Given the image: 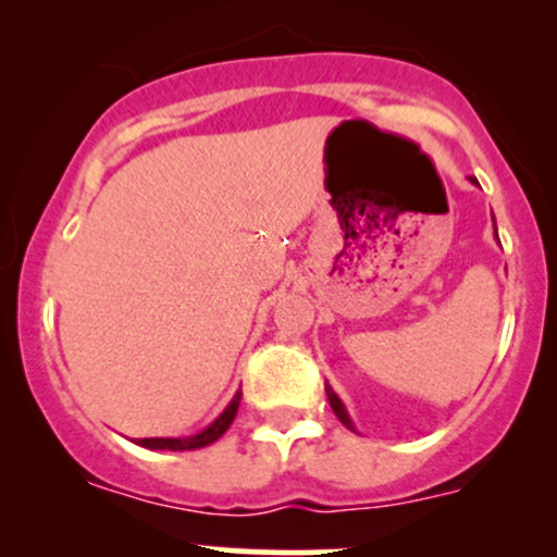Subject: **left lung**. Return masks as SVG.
<instances>
[{"label":"left lung","instance_id":"8db88e82","mask_svg":"<svg viewBox=\"0 0 557 557\" xmlns=\"http://www.w3.org/2000/svg\"><path fill=\"white\" fill-rule=\"evenodd\" d=\"M469 181H471V183H474V185H479V183H476V177H469ZM495 235H497V227H495ZM324 389H327V400H330L332 411H335V417H337V419H341V421H343V424H345V426H348V430H354V432H356L354 421H350V417H348V411H345L343 400H341V398H337V393H335V389H332L330 385H324Z\"/></svg>","mask_w":557,"mask_h":557}]
</instances>
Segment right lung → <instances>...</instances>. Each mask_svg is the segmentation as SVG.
I'll list each match as a JSON object with an SVG mask.
<instances>
[{
	"instance_id": "right-lung-1",
	"label": "right lung",
	"mask_w": 557,
	"mask_h": 557,
	"mask_svg": "<svg viewBox=\"0 0 557 557\" xmlns=\"http://www.w3.org/2000/svg\"><path fill=\"white\" fill-rule=\"evenodd\" d=\"M240 395L243 393L238 389V393L233 395V400L227 403L225 411H222L212 424L203 426L201 432L190 434V437H146V440H138V445L149 447V450H198V447L212 445L230 430V424H233L235 413H238V406H240Z\"/></svg>"
}]
</instances>
